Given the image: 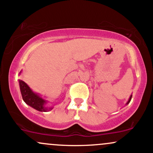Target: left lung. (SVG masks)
Instances as JSON below:
<instances>
[{
    "label": "left lung",
    "mask_w": 153,
    "mask_h": 153,
    "mask_svg": "<svg viewBox=\"0 0 153 153\" xmlns=\"http://www.w3.org/2000/svg\"><path fill=\"white\" fill-rule=\"evenodd\" d=\"M131 96H132V94H131V96H130V97H129V100H128V101H127V103H126V105H127V104H128V103H129V102H130V101H131Z\"/></svg>",
    "instance_id": "8db88e82"
}]
</instances>
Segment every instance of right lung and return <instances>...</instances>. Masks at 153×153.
<instances>
[{
  "mask_svg": "<svg viewBox=\"0 0 153 153\" xmlns=\"http://www.w3.org/2000/svg\"><path fill=\"white\" fill-rule=\"evenodd\" d=\"M21 73L22 71L19 74ZM19 83L22 99L26 104L41 112L50 111L53 108V106H47V103L48 101L44 99L39 94L34 92L25 82L19 80Z\"/></svg>",
  "mask_w": 153,
  "mask_h": 153,
  "instance_id": "obj_1",
  "label": "right lung"
}]
</instances>
